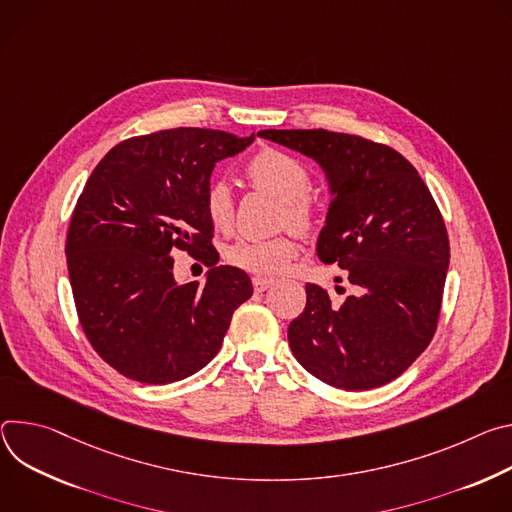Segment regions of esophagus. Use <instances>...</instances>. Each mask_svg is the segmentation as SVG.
I'll return each instance as SVG.
<instances>
[{
  "label": "esophagus",
  "instance_id": "34e87169",
  "mask_svg": "<svg viewBox=\"0 0 512 512\" xmlns=\"http://www.w3.org/2000/svg\"><path fill=\"white\" fill-rule=\"evenodd\" d=\"M252 285H254V291L256 293H264L266 289H270L274 285L272 278H262V276H254L252 278Z\"/></svg>",
  "mask_w": 512,
  "mask_h": 512
}]
</instances>
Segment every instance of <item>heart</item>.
Returning a JSON list of instances; mask_svg holds the SVG:
<instances>
[{
    "mask_svg": "<svg viewBox=\"0 0 512 512\" xmlns=\"http://www.w3.org/2000/svg\"><path fill=\"white\" fill-rule=\"evenodd\" d=\"M248 179L285 203V221L305 232L313 225L315 207L307 199L311 185L307 168L274 148L260 150L246 166ZM203 209L217 232H227L234 223L232 189L223 181H211L203 195ZM297 256V242L291 236L278 238H240L227 250V260L234 266L260 274L276 276Z\"/></svg>",
    "mask_w": 512,
    "mask_h": 512,
    "instance_id": "obj_1",
    "label": "heart"
}]
</instances>
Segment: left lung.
<instances>
[{"mask_svg":"<svg viewBox=\"0 0 512 512\" xmlns=\"http://www.w3.org/2000/svg\"><path fill=\"white\" fill-rule=\"evenodd\" d=\"M260 138L313 158L329 189L317 256L356 287L342 305L307 285L289 346L315 378L368 390L401 376L429 346L449 266L441 213L396 150L327 130H264ZM337 291L342 287H335Z\"/></svg>","mask_w":512,"mask_h":512,"instance_id":"8db88e82","label":"left lung"}]
</instances>
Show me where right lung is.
Segmentation results:
<instances>
[{"label":"right lung","instance_id":"obj_1","mask_svg":"<svg viewBox=\"0 0 512 512\" xmlns=\"http://www.w3.org/2000/svg\"><path fill=\"white\" fill-rule=\"evenodd\" d=\"M252 142L217 130H162L113 146L91 173L69 225V280L87 339L120 374L168 384L199 372L252 297L244 270L217 266L203 209L215 164ZM173 247L212 266L203 286L174 278Z\"/></svg>","mask_w":512,"mask_h":512}]
</instances>
